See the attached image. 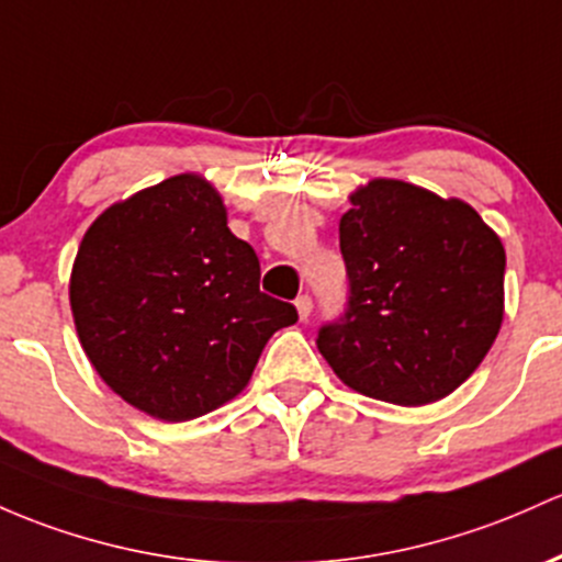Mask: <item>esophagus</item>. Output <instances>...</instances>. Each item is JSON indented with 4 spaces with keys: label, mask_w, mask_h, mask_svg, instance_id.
<instances>
[{
    "label": "esophagus",
    "mask_w": 562,
    "mask_h": 562,
    "mask_svg": "<svg viewBox=\"0 0 562 562\" xmlns=\"http://www.w3.org/2000/svg\"><path fill=\"white\" fill-rule=\"evenodd\" d=\"M295 310H299L301 319H310V314H312V299H310V295H299V299H295Z\"/></svg>",
    "instance_id": "1"
}]
</instances>
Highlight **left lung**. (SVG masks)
<instances>
[{"instance_id": "left-lung-1", "label": "left lung", "mask_w": 562, "mask_h": 562, "mask_svg": "<svg viewBox=\"0 0 562 562\" xmlns=\"http://www.w3.org/2000/svg\"><path fill=\"white\" fill-rule=\"evenodd\" d=\"M338 243L347 310L317 333L338 379L394 405L464 384L502 328V239L467 202L379 178L351 194Z\"/></svg>"}]
</instances>
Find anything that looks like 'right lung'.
<instances>
[{
    "instance_id": "add662e5",
    "label": "right lung",
    "mask_w": 562,
    "mask_h": 562,
    "mask_svg": "<svg viewBox=\"0 0 562 562\" xmlns=\"http://www.w3.org/2000/svg\"><path fill=\"white\" fill-rule=\"evenodd\" d=\"M258 280L218 191L187 172L98 215L71 271L74 325L122 400L189 422L243 392L271 333L299 319Z\"/></svg>"
}]
</instances>
